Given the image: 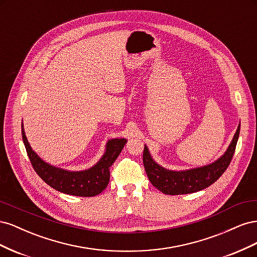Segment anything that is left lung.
<instances>
[{"instance_id":"8db88e82","label":"left lung","mask_w":257,"mask_h":257,"mask_svg":"<svg viewBox=\"0 0 257 257\" xmlns=\"http://www.w3.org/2000/svg\"><path fill=\"white\" fill-rule=\"evenodd\" d=\"M239 132L240 125H238L227 150L216 161L205 166L185 170H170L162 167L153 160L145 145L143 161L147 176L153 186L167 195H181L204 190L214 183L227 169L235 153Z\"/></svg>"}]
</instances>
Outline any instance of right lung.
<instances>
[{"label":"right lung","mask_w":257,"mask_h":257,"mask_svg":"<svg viewBox=\"0 0 257 257\" xmlns=\"http://www.w3.org/2000/svg\"><path fill=\"white\" fill-rule=\"evenodd\" d=\"M21 134L29 159L36 174L54 190L68 195L82 197L98 195L106 189L110 177L109 167L119 157L124 145L127 142L125 138L110 139L106 144L102 158L95 165L79 172H72L50 165L38 157L28 142L23 123L21 124Z\"/></svg>","instance_id":"right-lung-1"}]
</instances>
